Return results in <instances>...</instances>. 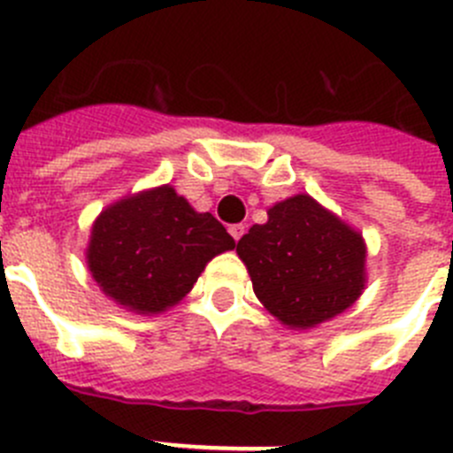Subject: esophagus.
<instances>
[{
	"label": "esophagus",
	"mask_w": 453,
	"mask_h": 453,
	"mask_svg": "<svg viewBox=\"0 0 453 453\" xmlns=\"http://www.w3.org/2000/svg\"><path fill=\"white\" fill-rule=\"evenodd\" d=\"M229 234H231V238H234L235 242H238V240L242 238V234H245V224H231Z\"/></svg>",
	"instance_id": "obj_1"
}]
</instances>
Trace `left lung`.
<instances>
[{"instance_id": "1", "label": "left lung", "mask_w": 453, "mask_h": 453, "mask_svg": "<svg viewBox=\"0 0 453 453\" xmlns=\"http://www.w3.org/2000/svg\"><path fill=\"white\" fill-rule=\"evenodd\" d=\"M235 251L258 302L288 329L329 322L365 290L363 234L306 192L276 202Z\"/></svg>"}]
</instances>
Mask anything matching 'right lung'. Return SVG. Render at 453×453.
Listing matches in <instances>:
<instances>
[{
	"mask_svg": "<svg viewBox=\"0 0 453 453\" xmlns=\"http://www.w3.org/2000/svg\"><path fill=\"white\" fill-rule=\"evenodd\" d=\"M235 240L211 213H197L172 186L118 199L92 222L86 263L108 299L135 315L177 306L208 261Z\"/></svg>",
	"mask_w": 453,
	"mask_h": 453,
	"instance_id": "add662e5",
	"label": "right lung"
}]
</instances>
